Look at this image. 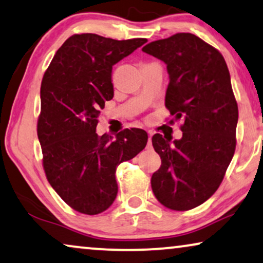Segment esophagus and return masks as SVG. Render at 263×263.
<instances>
[{"instance_id":"esophagus-1","label":"esophagus","mask_w":263,"mask_h":263,"mask_svg":"<svg viewBox=\"0 0 263 263\" xmlns=\"http://www.w3.org/2000/svg\"><path fill=\"white\" fill-rule=\"evenodd\" d=\"M151 136H153V133L149 131V138H147V145H146L147 149H151V147H153V144H151Z\"/></svg>"}]
</instances>
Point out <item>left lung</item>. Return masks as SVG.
<instances>
[{
    "label": "left lung",
    "mask_w": 263,
    "mask_h": 263,
    "mask_svg": "<svg viewBox=\"0 0 263 263\" xmlns=\"http://www.w3.org/2000/svg\"><path fill=\"white\" fill-rule=\"evenodd\" d=\"M142 50L167 64L165 107L176 120L183 119L181 139L170 144L160 133L153 137L162 164L151 188L168 209L192 210L218 190L235 154L238 107L230 72L219 51L191 33Z\"/></svg>",
    "instance_id": "left-lung-1"
}]
</instances>
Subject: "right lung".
<instances>
[{"mask_svg": "<svg viewBox=\"0 0 263 263\" xmlns=\"http://www.w3.org/2000/svg\"><path fill=\"white\" fill-rule=\"evenodd\" d=\"M146 42L73 34L44 73L36 126L43 167L53 190L77 212L93 216L108 209L118 193L117 167L146 145L140 128H126L114 140L96 133L100 109L114 95L113 65Z\"/></svg>", "mask_w": 263, "mask_h": 263, "instance_id": "1", "label": "right lung"}]
</instances>
